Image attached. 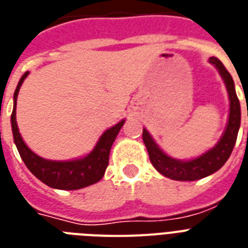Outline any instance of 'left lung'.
<instances>
[{"instance_id":"1","label":"left lung","mask_w":248,"mask_h":248,"mask_svg":"<svg viewBox=\"0 0 248 248\" xmlns=\"http://www.w3.org/2000/svg\"><path fill=\"white\" fill-rule=\"evenodd\" d=\"M209 62L219 71L227 88L228 97H229L228 123L217 143L197 157H193L191 160H179V158H174L166 155L165 152L158 147V144L152 138L151 134L148 133V130L143 128V133H142L143 143L147 148L152 165L164 177L173 180L192 182V180L202 179L214 174L227 162L237 140L239 126H241V105L235 93L234 82L219 59L210 57Z\"/></svg>"}]
</instances>
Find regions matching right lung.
Here are the masks:
<instances>
[{
    "label": "right lung",
    "mask_w": 248,
    "mask_h": 248,
    "mask_svg": "<svg viewBox=\"0 0 248 248\" xmlns=\"http://www.w3.org/2000/svg\"><path fill=\"white\" fill-rule=\"evenodd\" d=\"M29 71L23 75L17 83L16 90L14 93V108L11 114V129H13L14 142L17 151L20 154L21 160L31 173L41 182L47 184L48 187L55 189H64V191H73L80 188L88 187L97 183L105 175V170L108 165V155L114 143L115 138L125 123V119L108 128L98 138L96 146L93 147L90 154L79 158L65 160V161H56V160H47L31 151L24 142L19 133L16 123V100L20 87L25 80Z\"/></svg>",
    "instance_id": "obj_1"
}]
</instances>
